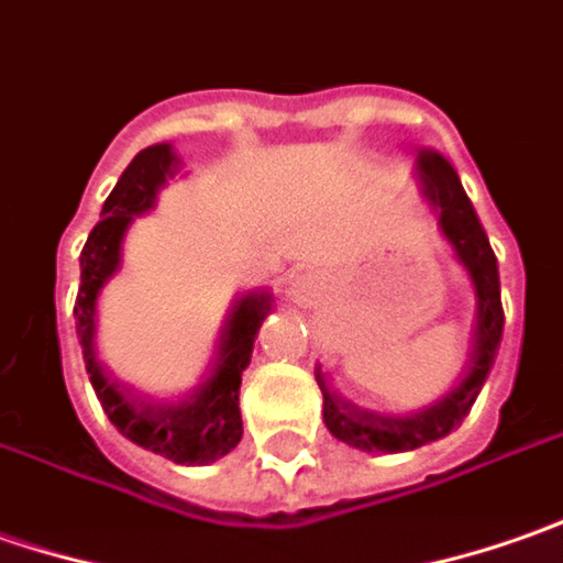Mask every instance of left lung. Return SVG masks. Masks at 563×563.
Wrapping results in <instances>:
<instances>
[{"label": "left lung", "instance_id": "1", "mask_svg": "<svg viewBox=\"0 0 563 563\" xmlns=\"http://www.w3.org/2000/svg\"><path fill=\"white\" fill-rule=\"evenodd\" d=\"M422 195L438 213V230L448 239L456 261L466 267L473 289H476V328H473V353L463 380L453 387L448 397L438 404L426 406L412 416H380L358 409L350 400H343L336 390H330L328 375L318 368L314 378L324 394V426L328 431L358 451L368 453H400L416 451L422 444H431L453 428L463 426L470 409L476 404L478 390L488 378L495 355L501 346L504 308H501V280H498V257L488 245V235L478 223L473 201L466 198L460 176L438 151H422L416 159Z\"/></svg>", "mask_w": 563, "mask_h": 563}]
</instances>
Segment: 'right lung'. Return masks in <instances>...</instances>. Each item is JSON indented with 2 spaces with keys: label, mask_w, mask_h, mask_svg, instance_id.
I'll use <instances>...</instances> for the list:
<instances>
[{
  "label": "right lung",
  "mask_w": 563,
  "mask_h": 563,
  "mask_svg": "<svg viewBox=\"0 0 563 563\" xmlns=\"http://www.w3.org/2000/svg\"><path fill=\"white\" fill-rule=\"evenodd\" d=\"M179 159L173 144H154L141 151L122 173V179L110 191L100 223L90 230L81 252V286L75 302V328L85 353V368L97 390V400L110 422L129 441L144 451L159 453L173 463L205 466L233 451L242 441V412H239V387L242 372L252 362L255 336L261 321L274 308L271 292H245L235 299L220 333L217 362L210 378L179 404H159L141 397L129 384L112 375L97 355V299L122 261V239L137 213L154 208L159 185L173 176Z\"/></svg>",
  "instance_id": "obj_1"
}]
</instances>
